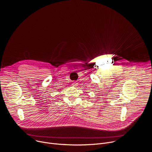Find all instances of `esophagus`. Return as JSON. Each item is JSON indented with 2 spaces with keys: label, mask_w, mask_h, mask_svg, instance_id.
Returning a JSON list of instances; mask_svg holds the SVG:
<instances>
[{
  "label": "esophagus",
  "mask_w": 152,
  "mask_h": 152,
  "mask_svg": "<svg viewBox=\"0 0 152 152\" xmlns=\"http://www.w3.org/2000/svg\"><path fill=\"white\" fill-rule=\"evenodd\" d=\"M72 85H73V86H76L77 85V83L76 82H74L72 83Z\"/></svg>",
  "instance_id": "1"
}]
</instances>
